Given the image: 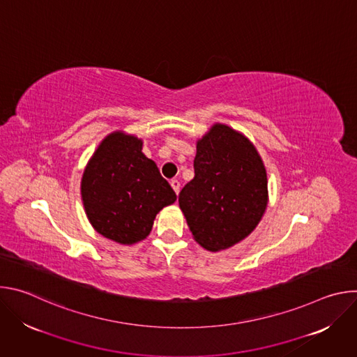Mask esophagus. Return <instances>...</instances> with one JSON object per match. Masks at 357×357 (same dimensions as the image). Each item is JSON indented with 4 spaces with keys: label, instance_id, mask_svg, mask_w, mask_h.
Wrapping results in <instances>:
<instances>
[{
    "label": "esophagus",
    "instance_id": "1",
    "mask_svg": "<svg viewBox=\"0 0 357 357\" xmlns=\"http://www.w3.org/2000/svg\"><path fill=\"white\" fill-rule=\"evenodd\" d=\"M171 186L174 188L175 193L178 195V193H179V190H181V182H179L178 179H172V181H171Z\"/></svg>",
    "mask_w": 357,
    "mask_h": 357
}]
</instances>
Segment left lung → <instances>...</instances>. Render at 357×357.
<instances>
[{"instance_id":"8db88e82","label":"left lung","mask_w":357,"mask_h":357,"mask_svg":"<svg viewBox=\"0 0 357 357\" xmlns=\"http://www.w3.org/2000/svg\"><path fill=\"white\" fill-rule=\"evenodd\" d=\"M195 178L179 193V206L195 240L219 251L245 238L267 208V175L252 144L216 124L197 141Z\"/></svg>"}]
</instances>
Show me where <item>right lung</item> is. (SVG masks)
<instances>
[{
	"label": "right lung",
	"instance_id": "1",
	"mask_svg": "<svg viewBox=\"0 0 357 357\" xmlns=\"http://www.w3.org/2000/svg\"><path fill=\"white\" fill-rule=\"evenodd\" d=\"M141 139L123 132L100 144L82 179V197L91 226L110 240H144L157 213L176 200L158 167L142 152Z\"/></svg>",
	"mask_w": 357,
	"mask_h": 357
}]
</instances>
